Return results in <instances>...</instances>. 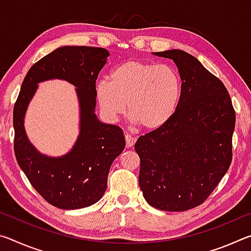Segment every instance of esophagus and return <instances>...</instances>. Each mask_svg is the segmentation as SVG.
Masks as SVG:
<instances>
[{"mask_svg": "<svg viewBox=\"0 0 251 251\" xmlns=\"http://www.w3.org/2000/svg\"><path fill=\"white\" fill-rule=\"evenodd\" d=\"M125 141H126V147H131L134 146V144L136 142V138L133 137V136L129 135V134H126L125 135Z\"/></svg>", "mask_w": 251, "mask_h": 251, "instance_id": "1", "label": "esophagus"}]
</instances>
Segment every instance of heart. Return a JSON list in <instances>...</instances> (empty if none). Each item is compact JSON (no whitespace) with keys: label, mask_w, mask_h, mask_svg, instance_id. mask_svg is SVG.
Instances as JSON below:
<instances>
[{"label":"heart","mask_w":251,"mask_h":251,"mask_svg":"<svg viewBox=\"0 0 251 251\" xmlns=\"http://www.w3.org/2000/svg\"><path fill=\"white\" fill-rule=\"evenodd\" d=\"M181 78L171 65L127 61L114 67L108 79L96 85L100 107L109 121L125 113L146 130L164 127L176 113L180 100Z\"/></svg>","instance_id":"b5f03b06"}]
</instances>
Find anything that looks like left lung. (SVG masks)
I'll return each instance as SVG.
<instances>
[{"label": "left lung", "mask_w": 251, "mask_h": 251, "mask_svg": "<svg viewBox=\"0 0 251 251\" xmlns=\"http://www.w3.org/2000/svg\"><path fill=\"white\" fill-rule=\"evenodd\" d=\"M152 54L175 62L182 87L172 120L135 144L139 187L157 209L185 211L205 201L230 166L236 113L222 80L193 55Z\"/></svg>", "instance_id": "1"}]
</instances>
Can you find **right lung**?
Listing matches in <instances>:
<instances>
[{"label":"right lung","mask_w":251,"mask_h":251,"mask_svg":"<svg viewBox=\"0 0 251 251\" xmlns=\"http://www.w3.org/2000/svg\"><path fill=\"white\" fill-rule=\"evenodd\" d=\"M108 55L101 48H58L29 69L15 101L16 160L36 192L61 209H79L99 201L107 188L110 165L125 148L121 127L100 123L95 114L96 79ZM55 78L78 87L81 110L79 137L74 148L61 157L41 154L29 143L24 128L25 113L37 84Z\"/></svg>","instance_id":"obj_1"}]
</instances>
